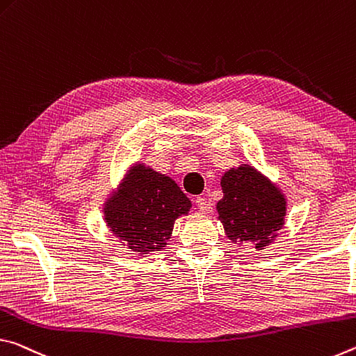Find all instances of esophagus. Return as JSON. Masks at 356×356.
I'll return each mask as SVG.
<instances>
[{
    "instance_id": "34e87169",
    "label": "esophagus",
    "mask_w": 356,
    "mask_h": 356,
    "mask_svg": "<svg viewBox=\"0 0 356 356\" xmlns=\"http://www.w3.org/2000/svg\"><path fill=\"white\" fill-rule=\"evenodd\" d=\"M195 205H197V208L200 209L202 213H208L209 211V202L207 199H203V197H197Z\"/></svg>"
}]
</instances>
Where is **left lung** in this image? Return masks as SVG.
I'll return each instance as SVG.
<instances>
[{"mask_svg": "<svg viewBox=\"0 0 356 356\" xmlns=\"http://www.w3.org/2000/svg\"><path fill=\"white\" fill-rule=\"evenodd\" d=\"M224 197L218 202L219 220L233 244L249 243L264 250L285 225L287 197L279 184L250 164L232 167L220 178Z\"/></svg>", "mask_w": 356, "mask_h": 356, "instance_id": "left-lung-1", "label": "left lung"}]
</instances>
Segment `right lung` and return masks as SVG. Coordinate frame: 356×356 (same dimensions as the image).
<instances>
[{"mask_svg": "<svg viewBox=\"0 0 356 356\" xmlns=\"http://www.w3.org/2000/svg\"><path fill=\"white\" fill-rule=\"evenodd\" d=\"M191 207L175 179L138 161L110 191L102 213L121 246L145 255L165 249L175 220L188 216Z\"/></svg>", "mask_w": 356, "mask_h": 356, "instance_id": "right-lung-1", "label": "right lung"}]
</instances>
